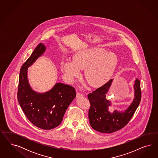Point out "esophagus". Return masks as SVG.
<instances>
[{"instance_id": "obj_1", "label": "esophagus", "mask_w": 158, "mask_h": 158, "mask_svg": "<svg viewBox=\"0 0 158 158\" xmlns=\"http://www.w3.org/2000/svg\"><path fill=\"white\" fill-rule=\"evenodd\" d=\"M83 94L82 93H79V92H77V97H83Z\"/></svg>"}]
</instances>
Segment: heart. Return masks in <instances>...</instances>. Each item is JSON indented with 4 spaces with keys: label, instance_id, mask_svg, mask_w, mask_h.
Listing matches in <instances>:
<instances>
[{
    "label": "heart",
    "instance_id": "obj_1",
    "mask_svg": "<svg viewBox=\"0 0 158 158\" xmlns=\"http://www.w3.org/2000/svg\"><path fill=\"white\" fill-rule=\"evenodd\" d=\"M118 59L115 53L103 48L81 50L73 57V61H67L62 66L66 79L72 82L79 77L80 69H85L84 76L88 83L98 87L108 81L114 73Z\"/></svg>",
    "mask_w": 158,
    "mask_h": 158
}]
</instances>
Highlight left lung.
I'll return each instance as SVG.
<instances>
[{
    "label": "left lung",
    "mask_w": 158,
    "mask_h": 158,
    "mask_svg": "<svg viewBox=\"0 0 158 158\" xmlns=\"http://www.w3.org/2000/svg\"><path fill=\"white\" fill-rule=\"evenodd\" d=\"M113 79L88 94L90 107L89 119L91 127L102 133H112L122 129L129 123L138 108L141 99L140 81L136 79L134 85V98L131 104L124 112L108 110L110 102L106 100V94L108 91Z\"/></svg>",
    "instance_id": "left-lung-1"
}]
</instances>
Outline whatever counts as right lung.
<instances>
[{
  "instance_id": "1",
  "label": "right lung",
  "mask_w": 158,
  "mask_h": 158,
  "mask_svg": "<svg viewBox=\"0 0 158 158\" xmlns=\"http://www.w3.org/2000/svg\"><path fill=\"white\" fill-rule=\"evenodd\" d=\"M46 50L44 45L39 43L31 56L20 69L17 98L28 119L40 129L50 130L62 122L68 107L76 97L72 86L61 83H56L52 90L44 93L34 91L29 84L28 68Z\"/></svg>"
}]
</instances>
